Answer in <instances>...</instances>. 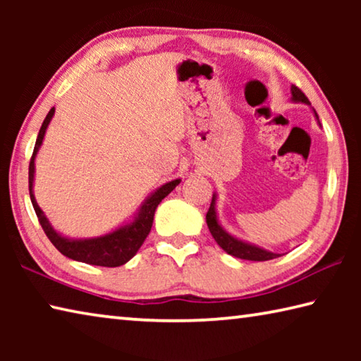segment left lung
I'll use <instances>...</instances> for the list:
<instances>
[{
	"mask_svg": "<svg viewBox=\"0 0 361 361\" xmlns=\"http://www.w3.org/2000/svg\"><path fill=\"white\" fill-rule=\"evenodd\" d=\"M291 95H293V100H295V102L309 103V105H310L309 99L305 97L302 90L298 87V85H291ZM315 116H317V113H315ZM317 119H319V118H317ZM205 219H207V226H209L213 239L216 240L218 245L221 247L228 255H232V256H235V258H240V259H248V261H269V259L279 258V256H280L277 253L266 252V250H262V248H258L255 245H250V243L237 240L232 235H229L228 232H224L221 229V226L218 224V219H216L215 195H213L210 209H209V212H207Z\"/></svg>",
	"mask_w": 361,
	"mask_h": 361,
	"instance_id": "obj_1",
	"label": "left lung"
}]
</instances>
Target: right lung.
<instances>
[{"instance_id": "1", "label": "right lung", "mask_w": 361, "mask_h": 361, "mask_svg": "<svg viewBox=\"0 0 361 361\" xmlns=\"http://www.w3.org/2000/svg\"><path fill=\"white\" fill-rule=\"evenodd\" d=\"M54 116V108L47 113L44 122H42L38 138H36L35 149L32 159H30V167H28V189H30V199H32L33 209L38 216V221L41 224L42 231L47 235V239L52 242V245L56 247L60 253L65 255L66 258H71L75 261L85 262V264H94V266H103V267H118L126 264L127 261L132 259L138 248L143 245L146 237H148L152 219H154L156 207L161 204V200L169 195L173 189L178 186L180 180H173L166 185L161 186L157 191L151 195V197L143 204L142 210L135 218V221L132 224H127L124 228L116 229L114 232L103 237H97V239H87V240H71L65 239V237L59 235L56 231L52 229V226L49 224L47 218L42 215L41 209L36 204L35 195H33V175H35V156L38 152V148L44 138V132L47 129V124L51 122V118Z\"/></svg>"}]
</instances>
